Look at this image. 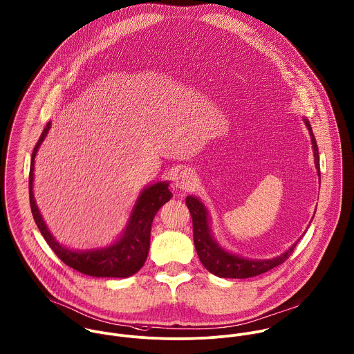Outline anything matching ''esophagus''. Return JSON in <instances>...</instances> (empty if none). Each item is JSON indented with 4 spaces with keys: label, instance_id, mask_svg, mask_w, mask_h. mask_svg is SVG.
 <instances>
[{
    "label": "esophagus",
    "instance_id": "1",
    "mask_svg": "<svg viewBox=\"0 0 354 354\" xmlns=\"http://www.w3.org/2000/svg\"><path fill=\"white\" fill-rule=\"evenodd\" d=\"M197 178L193 171L190 169H182L176 178H175V186L180 190H190L196 186Z\"/></svg>",
    "mask_w": 354,
    "mask_h": 354
}]
</instances>
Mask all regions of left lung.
I'll return each mask as SVG.
<instances>
[{
    "instance_id": "obj_1",
    "label": "left lung",
    "mask_w": 354,
    "mask_h": 354,
    "mask_svg": "<svg viewBox=\"0 0 354 354\" xmlns=\"http://www.w3.org/2000/svg\"><path fill=\"white\" fill-rule=\"evenodd\" d=\"M312 142L313 149V157H315V167L317 169V176L320 180V160H319V149L316 138L313 136L310 123L308 119L302 118ZM186 205L190 211L192 218H193V236H194V245L197 254L203 263V266L218 278H231V279H246L252 277L261 275L278 266L284 263V260L292 253L295 243H292L282 254L267 259V260H253L246 259L239 254L231 253L221 248L218 242L214 239L211 225V216L209 211L205 207V204L197 198L196 196H187L186 197ZM312 221V220H310Z\"/></svg>"
}]
</instances>
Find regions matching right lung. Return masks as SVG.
<instances>
[{
    "mask_svg": "<svg viewBox=\"0 0 354 354\" xmlns=\"http://www.w3.org/2000/svg\"><path fill=\"white\" fill-rule=\"evenodd\" d=\"M52 123L49 122L39 140L37 142L30 165L28 176V194L30 207L35 224L44 235L48 245L56 253V256L68 267L88 277L95 278H129L138 272L143 267L149 248H150V230L151 223L158 209L171 200L172 193L168 186L169 182L161 180L146 186L136 201V205L130 213L129 221L120 234V236L111 245L104 248H93L87 250H73L60 243L50 230L48 228L38 205L34 198V164L35 156L45 141Z\"/></svg>",
    "mask_w": 354,
    "mask_h": 354,
    "instance_id": "1",
    "label": "right lung"
}]
</instances>
